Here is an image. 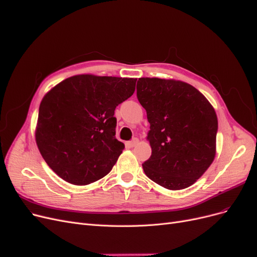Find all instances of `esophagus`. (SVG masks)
Returning <instances> with one entry per match:
<instances>
[{
    "label": "esophagus",
    "instance_id": "1",
    "mask_svg": "<svg viewBox=\"0 0 257 257\" xmlns=\"http://www.w3.org/2000/svg\"><path fill=\"white\" fill-rule=\"evenodd\" d=\"M138 142H139V139L138 138H134L132 141H128V146L131 148H133V147H135Z\"/></svg>",
    "mask_w": 257,
    "mask_h": 257
}]
</instances>
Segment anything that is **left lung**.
I'll use <instances>...</instances> for the list:
<instances>
[{
    "label": "left lung",
    "instance_id": "8db88e82",
    "mask_svg": "<svg viewBox=\"0 0 257 257\" xmlns=\"http://www.w3.org/2000/svg\"><path fill=\"white\" fill-rule=\"evenodd\" d=\"M137 98L147 110L152 155L146 175L169 190L189 188L216 155L218 121L198 89L173 79L139 78Z\"/></svg>",
    "mask_w": 257,
    "mask_h": 257
}]
</instances>
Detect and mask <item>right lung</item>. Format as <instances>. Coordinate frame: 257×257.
Instances as JSON below:
<instances>
[{
  "label": "right lung",
  "mask_w": 257,
  "mask_h": 257,
  "mask_svg": "<svg viewBox=\"0 0 257 257\" xmlns=\"http://www.w3.org/2000/svg\"><path fill=\"white\" fill-rule=\"evenodd\" d=\"M137 79L77 75L41 101L36 142L48 167L77 186L110 172L124 149L115 137V108L135 91Z\"/></svg>",
  "instance_id": "obj_1"
}]
</instances>
